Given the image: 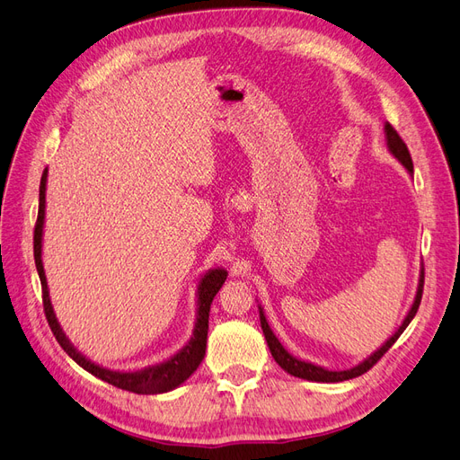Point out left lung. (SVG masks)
<instances>
[{
  "label": "left lung",
  "instance_id": "obj_1",
  "mask_svg": "<svg viewBox=\"0 0 460 460\" xmlns=\"http://www.w3.org/2000/svg\"><path fill=\"white\" fill-rule=\"evenodd\" d=\"M384 134H385V142H387V149L392 155L405 166L407 172L412 176V159H411V153L405 146V142L401 140L399 134L394 130V127L389 122L384 124ZM422 288H424V267L420 269V276H419V288H416V296H414V301L411 305V309L407 313V316L402 318L401 326L395 330V333L392 338H389L378 351H374L368 358H365L363 363H358L357 367L353 368H347V370H328L324 367H318L314 363H309V360H301L297 357H294L291 353H288L284 349V345L278 341V338L274 336V332L270 330L269 323H267V316H264V311L259 305V318H261V328H262V333H264V340H267L269 343V349L274 357V360L278 365H280L288 374L296 376V378H303V380H309V382H324V384H336V382H345V380H351V378H357V376L368 372L378 360L387 353L389 347H392L402 332H405V328L411 324V320L414 318L416 311H419V305H420V299H422Z\"/></svg>",
  "mask_w": 460,
  "mask_h": 460
}]
</instances>
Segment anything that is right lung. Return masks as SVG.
Segmentation results:
<instances>
[{
	"instance_id": "1",
	"label": "right lung",
	"mask_w": 460,
	"mask_h": 460,
	"mask_svg": "<svg viewBox=\"0 0 460 460\" xmlns=\"http://www.w3.org/2000/svg\"><path fill=\"white\" fill-rule=\"evenodd\" d=\"M46 186H48V169L41 174L40 180V205H38V220L34 228V261H36V270L41 282V296H44V311L46 318L49 323V328L53 332L55 340L65 349V353L71 357L76 365H80L95 378H100L111 385L127 389L132 394H142V395H155V394H166L171 389H176L180 384H184L190 376L198 370L201 360L205 357L207 349V330H208V311H211V303L218 289L225 284L228 272L217 267L207 270L198 284V313H196V326H193V333L190 341L171 358L163 360V363L146 367L136 372H119L111 370L105 367H100L92 363L90 358L82 355L76 347L66 338L63 332L58 316H55L53 305L49 299V288L46 280V270L44 262H41V240H44V220H46Z\"/></svg>"
}]
</instances>
